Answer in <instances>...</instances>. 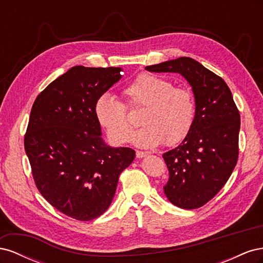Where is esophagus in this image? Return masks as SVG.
I'll return each mask as SVG.
<instances>
[{
    "instance_id": "obj_1",
    "label": "esophagus",
    "mask_w": 263,
    "mask_h": 263,
    "mask_svg": "<svg viewBox=\"0 0 263 263\" xmlns=\"http://www.w3.org/2000/svg\"><path fill=\"white\" fill-rule=\"evenodd\" d=\"M147 156V153H144V151H136V158H144Z\"/></svg>"
}]
</instances>
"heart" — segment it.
<instances>
[{
    "label": "heart",
    "mask_w": 263,
    "mask_h": 263,
    "mask_svg": "<svg viewBox=\"0 0 263 263\" xmlns=\"http://www.w3.org/2000/svg\"><path fill=\"white\" fill-rule=\"evenodd\" d=\"M129 107H142L139 124L132 135V142L140 148H154L162 142L174 145L186 136L194 118L192 94L174 87L158 76L141 73L123 90ZM94 113L108 137L116 144L128 141L132 124L121 102L103 94L95 102Z\"/></svg>",
    "instance_id": "heart-1"
}]
</instances>
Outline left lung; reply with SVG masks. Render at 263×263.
I'll return each mask as SVG.
<instances>
[{"label":"left lung","mask_w":263,"mask_h":263,"mask_svg":"<svg viewBox=\"0 0 263 263\" xmlns=\"http://www.w3.org/2000/svg\"><path fill=\"white\" fill-rule=\"evenodd\" d=\"M146 70L179 73L192 87L193 123L181 144L162 155L169 170L163 191L178 208L198 209L219 192L235 169L239 112L225 81L192 58L168 60Z\"/></svg>","instance_id":"1"}]
</instances>
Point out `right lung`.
Listing matches in <instances>:
<instances>
[{"label":"right lung","mask_w":263,"mask_h":263,"mask_svg":"<svg viewBox=\"0 0 263 263\" xmlns=\"http://www.w3.org/2000/svg\"><path fill=\"white\" fill-rule=\"evenodd\" d=\"M122 68L76 66L36 98L24 139L36 186L54 209L92 220L113 201L118 177L135 158L102 138L97 100L121 80Z\"/></svg>","instance_id":"add662e5"}]
</instances>
